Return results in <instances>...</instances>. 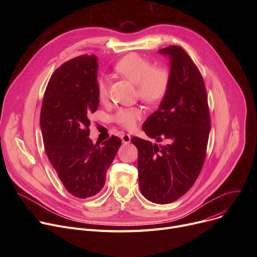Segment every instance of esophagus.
Listing matches in <instances>:
<instances>
[{"instance_id": "esophagus-1", "label": "esophagus", "mask_w": 257, "mask_h": 257, "mask_svg": "<svg viewBox=\"0 0 257 257\" xmlns=\"http://www.w3.org/2000/svg\"><path fill=\"white\" fill-rule=\"evenodd\" d=\"M130 141H131V137L129 136V134L124 133L123 136H121V142H123V144H129Z\"/></svg>"}]
</instances>
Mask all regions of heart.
<instances>
[{
  "mask_svg": "<svg viewBox=\"0 0 257 257\" xmlns=\"http://www.w3.org/2000/svg\"><path fill=\"white\" fill-rule=\"evenodd\" d=\"M114 70L137 85L138 96L146 104H159L167 96L171 75L166 67H154L149 59L138 54H130L115 64ZM97 90L100 101L106 102L108 99V81L105 77L98 80ZM142 116L143 111L139 107H121L116 110L112 118L119 126L132 129Z\"/></svg>",
  "mask_w": 257,
  "mask_h": 257,
  "instance_id": "heart-1",
  "label": "heart"
}]
</instances>
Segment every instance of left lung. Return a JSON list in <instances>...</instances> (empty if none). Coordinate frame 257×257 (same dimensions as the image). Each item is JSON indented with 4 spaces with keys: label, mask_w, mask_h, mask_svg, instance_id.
Instances as JSON below:
<instances>
[{
    "label": "left lung",
    "mask_w": 257,
    "mask_h": 257,
    "mask_svg": "<svg viewBox=\"0 0 257 257\" xmlns=\"http://www.w3.org/2000/svg\"><path fill=\"white\" fill-rule=\"evenodd\" d=\"M170 57V87L158 109L146 119L143 130L156 142L131 139L139 150V184L153 203L168 204L193 186L203 167L210 116L207 93L200 71L179 46L158 51Z\"/></svg>",
    "instance_id": "obj_1"
}]
</instances>
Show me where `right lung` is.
<instances>
[{
  "instance_id": "right-lung-1",
  "label": "right lung",
  "mask_w": 257,
  "mask_h": 257,
  "mask_svg": "<svg viewBox=\"0 0 257 257\" xmlns=\"http://www.w3.org/2000/svg\"><path fill=\"white\" fill-rule=\"evenodd\" d=\"M98 58L81 55L64 62L51 76L40 111L46 153L70 194L85 199L97 195L120 147L111 137L92 144L88 119L98 109Z\"/></svg>"
}]
</instances>
